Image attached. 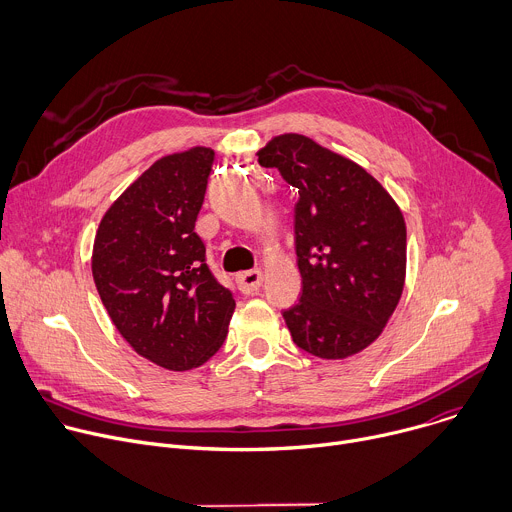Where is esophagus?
I'll return each mask as SVG.
<instances>
[{"label":"esophagus","instance_id":"esophagus-1","mask_svg":"<svg viewBox=\"0 0 512 512\" xmlns=\"http://www.w3.org/2000/svg\"><path fill=\"white\" fill-rule=\"evenodd\" d=\"M237 283L241 287L243 294H255V291L261 287L263 283V273L259 269H251V271H243L237 275Z\"/></svg>","mask_w":512,"mask_h":512}]
</instances>
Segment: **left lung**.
<instances>
[{"label": "left lung", "instance_id": "1", "mask_svg": "<svg viewBox=\"0 0 512 512\" xmlns=\"http://www.w3.org/2000/svg\"><path fill=\"white\" fill-rule=\"evenodd\" d=\"M257 156L300 194L294 229L302 296L283 312L291 338L326 360L364 350L381 336L403 294L401 208L362 166L306 135H277Z\"/></svg>", "mask_w": 512, "mask_h": 512}]
</instances>
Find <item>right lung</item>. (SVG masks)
<instances>
[{
    "mask_svg": "<svg viewBox=\"0 0 512 512\" xmlns=\"http://www.w3.org/2000/svg\"><path fill=\"white\" fill-rule=\"evenodd\" d=\"M214 152L160 158L105 212L93 279L119 334L143 358L190 371L223 346L235 300L206 265L194 233Z\"/></svg>",
    "mask_w": 512,
    "mask_h": 512,
    "instance_id": "right-lung-1",
    "label": "right lung"
}]
</instances>
